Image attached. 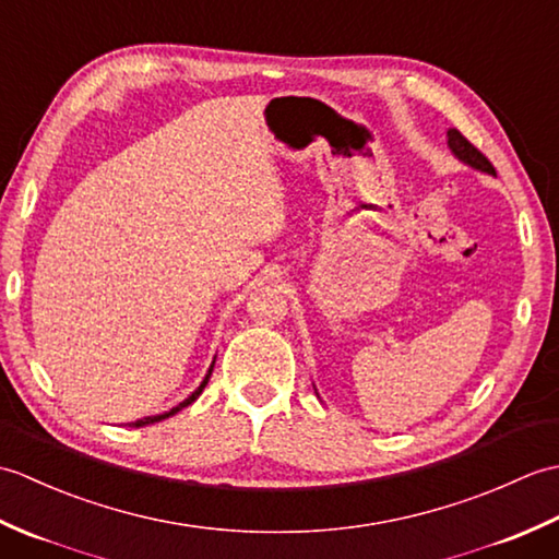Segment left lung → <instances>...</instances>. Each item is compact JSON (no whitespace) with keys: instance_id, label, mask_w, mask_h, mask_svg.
<instances>
[{"instance_id":"1","label":"left lung","mask_w":559,"mask_h":559,"mask_svg":"<svg viewBox=\"0 0 559 559\" xmlns=\"http://www.w3.org/2000/svg\"><path fill=\"white\" fill-rule=\"evenodd\" d=\"M447 146L463 165H468V168L480 170L485 175H495L492 163L485 158L483 153L476 146H473L466 136L459 132V129H449V132H447Z\"/></svg>"}]
</instances>
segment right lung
Returning <instances> with one entry per match:
<instances>
[{
  "label": "right lung",
  "instance_id": "add662e5",
  "mask_svg": "<svg viewBox=\"0 0 559 559\" xmlns=\"http://www.w3.org/2000/svg\"><path fill=\"white\" fill-rule=\"evenodd\" d=\"M213 362H216V358H213ZM213 362H211V367H209V372H206V377H204V382H201L192 394H189L185 401H180L177 403L175 408H170V411H165V413H160V415H148V418H141V420H136V423H129V427H144V425H153V423H160V420H165V418H170V415H175V413H180L182 408H187L189 403H194L199 396H201V391H204V386L209 384V377H211V372H213Z\"/></svg>",
  "mask_w": 559,
  "mask_h": 559
}]
</instances>
